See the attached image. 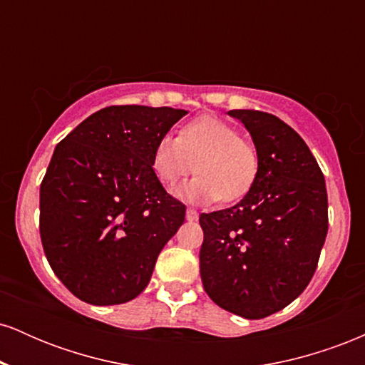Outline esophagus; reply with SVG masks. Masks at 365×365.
<instances>
[{
    "label": "esophagus",
    "instance_id": "1",
    "mask_svg": "<svg viewBox=\"0 0 365 365\" xmlns=\"http://www.w3.org/2000/svg\"><path fill=\"white\" fill-rule=\"evenodd\" d=\"M185 217L188 221H197V220H199V212H197L194 207H187Z\"/></svg>",
    "mask_w": 365,
    "mask_h": 365
}]
</instances>
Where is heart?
Masks as SVG:
<instances>
[{
	"label": "heart",
	"instance_id": "b5f03b06",
	"mask_svg": "<svg viewBox=\"0 0 365 365\" xmlns=\"http://www.w3.org/2000/svg\"><path fill=\"white\" fill-rule=\"evenodd\" d=\"M153 168L159 182L175 185L199 175L178 188V195L197 202H235L254 187L259 171L257 150L237 130L217 116L204 115L180 128L178 137L165 135L153 153Z\"/></svg>",
	"mask_w": 365,
	"mask_h": 365
}]
</instances>
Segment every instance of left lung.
I'll use <instances>...</instances> for the list:
<instances>
[{
    "instance_id": "obj_1",
    "label": "left lung",
    "mask_w": 365,
    "mask_h": 365,
    "mask_svg": "<svg viewBox=\"0 0 365 365\" xmlns=\"http://www.w3.org/2000/svg\"><path fill=\"white\" fill-rule=\"evenodd\" d=\"M228 115L252 135L259 171L237 206L200 215V278L221 309L262 319L312 279L328 233V194L311 149L284 121L254 110Z\"/></svg>"
}]
</instances>
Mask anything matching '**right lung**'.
I'll list each match as a JSON object with an SVG mask.
<instances>
[{"label": "right lung", "mask_w": 365, "mask_h": 365, "mask_svg": "<svg viewBox=\"0 0 365 365\" xmlns=\"http://www.w3.org/2000/svg\"><path fill=\"white\" fill-rule=\"evenodd\" d=\"M185 115L108 106L54 149L41 183V242L77 299L123 304L148 287L159 252L185 220V206L154 173L153 153Z\"/></svg>", "instance_id": "add662e5"}]
</instances>
